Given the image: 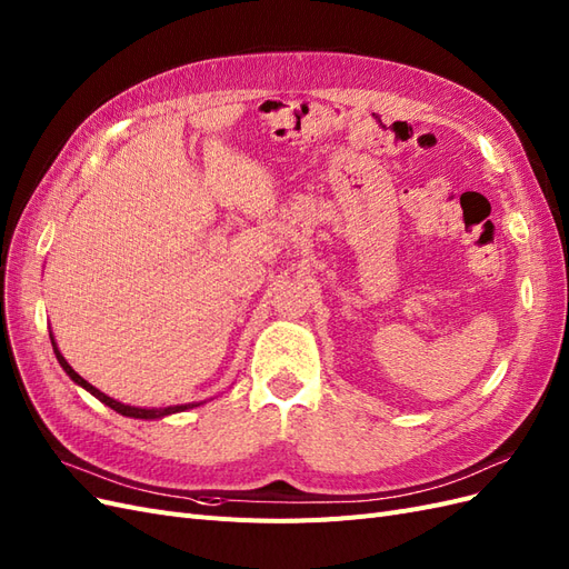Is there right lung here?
<instances>
[{
    "instance_id": "add662e5",
    "label": "right lung",
    "mask_w": 569,
    "mask_h": 569,
    "mask_svg": "<svg viewBox=\"0 0 569 569\" xmlns=\"http://www.w3.org/2000/svg\"><path fill=\"white\" fill-rule=\"evenodd\" d=\"M49 338H51V347H53V355H57V359H59V363H61V369L70 376V380L72 382H78L80 388H84L89 395H94L99 401H103L106 407H111L113 411H118L120 416H127V418H143V420H153V418H162V416H170V413H179V411H187V409H193V407H200V405H177V407H164V409H141V407H130V405H122V401H118V399H113V397H108V395H103L101 390H97L94 385L91 382H87L80 373H76V369H72V366L63 359V355L59 352V347H57V340H53V336L49 333Z\"/></svg>"
}]
</instances>
